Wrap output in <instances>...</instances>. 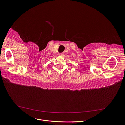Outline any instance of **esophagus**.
<instances>
[{
    "label": "esophagus",
    "instance_id": "34e87169",
    "mask_svg": "<svg viewBox=\"0 0 125 125\" xmlns=\"http://www.w3.org/2000/svg\"><path fill=\"white\" fill-rule=\"evenodd\" d=\"M63 54L62 52V53H60V54H59V55H60V56H62V55H63Z\"/></svg>",
    "mask_w": 125,
    "mask_h": 125
}]
</instances>
